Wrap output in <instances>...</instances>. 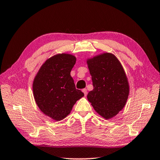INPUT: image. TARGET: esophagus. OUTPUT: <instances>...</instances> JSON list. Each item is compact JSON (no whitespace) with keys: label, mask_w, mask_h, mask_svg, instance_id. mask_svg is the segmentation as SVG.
<instances>
[{"label":"esophagus","mask_w":160,"mask_h":160,"mask_svg":"<svg viewBox=\"0 0 160 160\" xmlns=\"http://www.w3.org/2000/svg\"><path fill=\"white\" fill-rule=\"evenodd\" d=\"M82 92L84 93V96H86L87 94V89H82Z\"/></svg>","instance_id":"esophagus-1"}]
</instances>
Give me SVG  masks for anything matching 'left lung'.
I'll list each match as a JSON object with an SVG mask.
<instances>
[{
	"label": "left lung",
	"instance_id": "8db88e82",
	"mask_svg": "<svg viewBox=\"0 0 160 160\" xmlns=\"http://www.w3.org/2000/svg\"><path fill=\"white\" fill-rule=\"evenodd\" d=\"M93 89L87 99L105 119H110L126 105L130 93L128 78L120 61L111 52L87 59Z\"/></svg>",
	"mask_w": 160,
	"mask_h": 160
}]
</instances>
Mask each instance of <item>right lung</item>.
<instances>
[{
  "label": "right lung",
  "mask_w": 160,
  "mask_h": 160,
  "mask_svg": "<svg viewBox=\"0 0 160 160\" xmlns=\"http://www.w3.org/2000/svg\"><path fill=\"white\" fill-rule=\"evenodd\" d=\"M76 58L69 53H58L46 59L34 76L32 92L42 113L56 121L71 113L75 103L84 96L76 89L71 76Z\"/></svg>",
  "instance_id": "add662e5"
}]
</instances>
